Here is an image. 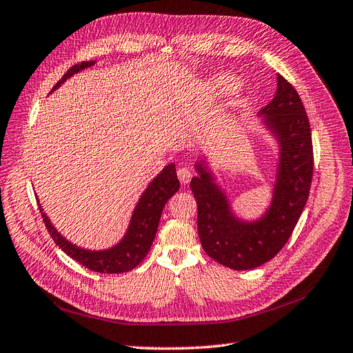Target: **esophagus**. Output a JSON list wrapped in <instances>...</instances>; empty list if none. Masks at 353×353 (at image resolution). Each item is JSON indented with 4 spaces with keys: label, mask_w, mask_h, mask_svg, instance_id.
Returning a JSON list of instances; mask_svg holds the SVG:
<instances>
[{
    "label": "esophagus",
    "mask_w": 353,
    "mask_h": 353,
    "mask_svg": "<svg viewBox=\"0 0 353 353\" xmlns=\"http://www.w3.org/2000/svg\"><path fill=\"white\" fill-rule=\"evenodd\" d=\"M177 177H179V180H180V183L186 185V183L190 182V179H192V171H190V170L186 168V167H180V168L177 170Z\"/></svg>",
    "instance_id": "esophagus-1"
}]
</instances>
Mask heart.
<instances>
[{"mask_svg": "<svg viewBox=\"0 0 353 353\" xmlns=\"http://www.w3.org/2000/svg\"><path fill=\"white\" fill-rule=\"evenodd\" d=\"M230 85H232V81H230V78L226 75H219L211 81V90H213L214 93H225L226 90L230 88Z\"/></svg>", "mask_w": 353, "mask_h": 353, "instance_id": "b5f03b06", "label": "heart"}]
</instances>
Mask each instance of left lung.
<instances>
[{
    "instance_id": "left-lung-1",
    "label": "left lung",
    "mask_w": 353,
    "mask_h": 353,
    "mask_svg": "<svg viewBox=\"0 0 353 353\" xmlns=\"http://www.w3.org/2000/svg\"><path fill=\"white\" fill-rule=\"evenodd\" d=\"M278 137L281 158L270 208L254 223L230 213L225 194L198 164L199 177L190 182L198 207V235L205 253L235 270L253 269L274 259L287 244L303 211L312 176L314 146L303 102L287 79L278 74V90L260 110Z\"/></svg>"
}]
</instances>
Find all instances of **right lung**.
<instances>
[{
    "instance_id": "add662e5",
    "label": "right lung",
    "mask_w": 353,
    "mask_h": 353,
    "mask_svg": "<svg viewBox=\"0 0 353 353\" xmlns=\"http://www.w3.org/2000/svg\"><path fill=\"white\" fill-rule=\"evenodd\" d=\"M92 65H94V60L77 63L72 68H69L62 79L53 87V90L65 83L70 75ZM179 188L180 183L176 174V165L168 164L161 171V174L154 182L149 185L142 198L139 199L132 221H130V228L123 241L114 248L105 251H88L70 244L50 223L48 217L43 213V208H38L41 211L50 236L53 238L56 245L62 248L69 257H72L79 265L85 266L90 270L99 272V274H123V272L134 269L146 257L155 239L163 208L167 201L177 192Z\"/></svg>"
}]
</instances>
